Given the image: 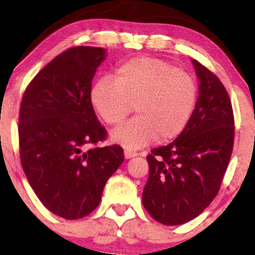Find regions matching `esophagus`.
<instances>
[{
    "label": "esophagus",
    "mask_w": 255,
    "mask_h": 255,
    "mask_svg": "<svg viewBox=\"0 0 255 255\" xmlns=\"http://www.w3.org/2000/svg\"><path fill=\"white\" fill-rule=\"evenodd\" d=\"M124 155H125V158H126V159H130V158H132V157L137 156V152L131 151V150L126 149V150H125V151H124Z\"/></svg>",
    "instance_id": "34e87169"
}]
</instances>
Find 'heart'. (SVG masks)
Segmentation results:
<instances>
[{
  "label": "heart",
  "mask_w": 255,
  "mask_h": 255,
  "mask_svg": "<svg viewBox=\"0 0 255 255\" xmlns=\"http://www.w3.org/2000/svg\"><path fill=\"white\" fill-rule=\"evenodd\" d=\"M91 103L110 126L111 139L128 150L141 149L158 137L165 142L184 131L194 112L198 87L191 75L166 61L136 57L121 64L116 76L100 77L91 89Z\"/></svg>",
  "instance_id": "heart-1"
}]
</instances>
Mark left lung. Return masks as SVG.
Listing matches in <instances>:
<instances>
[{
    "label": "left lung",
    "mask_w": 255,
    "mask_h": 255,
    "mask_svg": "<svg viewBox=\"0 0 255 255\" xmlns=\"http://www.w3.org/2000/svg\"><path fill=\"white\" fill-rule=\"evenodd\" d=\"M199 98L184 131L146 156L142 202L153 220L180 225L202 213L220 191L230 160L235 120L230 97L216 75L193 60Z\"/></svg>",
    "instance_id": "left-lung-1"
}]
</instances>
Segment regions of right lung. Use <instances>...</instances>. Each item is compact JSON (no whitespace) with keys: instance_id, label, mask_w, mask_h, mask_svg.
I'll return each mask as SVG.
<instances>
[{"instance_id":"add662e5","label":"right lung","mask_w":255,"mask_h":255,"mask_svg":"<svg viewBox=\"0 0 255 255\" xmlns=\"http://www.w3.org/2000/svg\"><path fill=\"white\" fill-rule=\"evenodd\" d=\"M106 49H67L39 71L24 92L19 112L20 162L30 186L49 211L66 220L98 207L106 181L124 162L106 138L91 103L92 78Z\"/></svg>"}]
</instances>
